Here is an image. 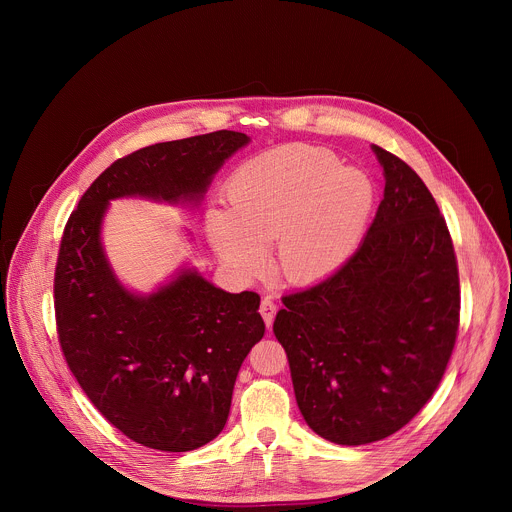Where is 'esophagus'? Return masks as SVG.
<instances>
[{
	"label": "esophagus",
	"instance_id": "1",
	"mask_svg": "<svg viewBox=\"0 0 512 512\" xmlns=\"http://www.w3.org/2000/svg\"><path fill=\"white\" fill-rule=\"evenodd\" d=\"M259 312L267 324V328H271L273 324V318H275V312H277V304L271 300V298H263L261 300V306H259Z\"/></svg>",
	"mask_w": 512,
	"mask_h": 512
}]
</instances>
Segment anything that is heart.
I'll list each match as a JSON object with an SVG mask.
<instances>
[{"instance_id":"heart-1","label":"heart","mask_w":512,"mask_h":512,"mask_svg":"<svg viewBox=\"0 0 512 512\" xmlns=\"http://www.w3.org/2000/svg\"><path fill=\"white\" fill-rule=\"evenodd\" d=\"M373 184L312 145H283L243 162L227 182L229 210H212L208 239L229 267L255 277L277 241L279 271L296 283L326 277L360 241Z\"/></svg>"}]
</instances>
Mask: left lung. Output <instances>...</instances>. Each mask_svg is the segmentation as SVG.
Returning <instances> with one entry per match:
<instances>
[{
  "label": "left lung",
  "instance_id": "left-lung-1",
  "mask_svg": "<svg viewBox=\"0 0 512 512\" xmlns=\"http://www.w3.org/2000/svg\"><path fill=\"white\" fill-rule=\"evenodd\" d=\"M373 150L385 194L367 237L332 275L283 296L273 322L306 423L340 446L407 425L440 385L460 326L446 218L415 170Z\"/></svg>",
  "mask_w": 512,
  "mask_h": 512
}]
</instances>
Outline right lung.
Here are the masks:
<instances>
[{"instance_id": "1", "label": "right lung", "mask_w": 512, "mask_h": 512, "mask_svg": "<svg viewBox=\"0 0 512 512\" xmlns=\"http://www.w3.org/2000/svg\"><path fill=\"white\" fill-rule=\"evenodd\" d=\"M249 137L212 131L148 145L113 162L70 212L54 271L60 350L97 411L129 440L160 452L196 450L223 431L235 381L263 338L259 294H227L182 271L139 298L101 249L109 200L196 202Z\"/></svg>"}]
</instances>
